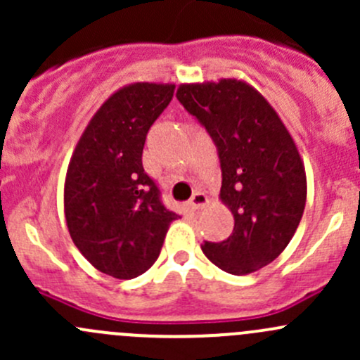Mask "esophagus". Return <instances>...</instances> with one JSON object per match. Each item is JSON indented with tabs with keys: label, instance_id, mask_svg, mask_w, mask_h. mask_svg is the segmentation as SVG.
Returning <instances> with one entry per match:
<instances>
[{
	"label": "esophagus",
	"instance_id": "34e87169",
	"mask_svg": "<svg viewBox=\"0 0 360 360\" xmlns=\"http://www.w3.org/2000/svg\"><path fill=\"white\" fill-rule=\"evenodd\" d=\"M209 203V198H207L205 193H202V191H197V193L191 197V200L188 202V205H190L191 210H200L203 207Z\"/></svg>",
	"mask_w": 360,
	"mask_h": 360
}]
</instances>
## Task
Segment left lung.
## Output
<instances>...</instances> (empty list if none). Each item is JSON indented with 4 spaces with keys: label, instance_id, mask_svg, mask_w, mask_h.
<instances>
[{
    "label": "left lung",
    "instance_id": "1",
    "mask_svg": "<svg viewBox=\"0 0 360 360\" xmlns=\"http://www.w3.org/2000/svg\"><path fill=\"white\" fill-rule=\"evenodd\" d=\"M179 103L217 146L219 198L233 231L202 244L210 263L233 275L270 264L291 242L307 202V174L296 143L271 104L244 79L181 83Z\"/></svg>",
    "mask_w": 360,
    "mask_h": 360
}]
</instances>
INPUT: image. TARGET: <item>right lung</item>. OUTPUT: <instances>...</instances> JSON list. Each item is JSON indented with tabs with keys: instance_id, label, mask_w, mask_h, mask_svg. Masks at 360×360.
Returning <instances> with one entry per match:
<instances>
[{
	"instance_id": "add662e5",
	"label": "right lung",
	"mask_w": 360,
	"mask_h": 360,
	"mask_svg": "<svg viewBox=\"0 0 360 360\" xmlns=\"http://www.w3.org/2000/svg\"><path fill=\"white\" fill-rule=\"evenodd\" d=\"M174 83L136 82L112 92L94 112L69 160L64 214L72 242L94 268L129 281L158 259L177 214L160 202L144 172L143 148L169 106Z\"/></svg>"
}]
</instances>
